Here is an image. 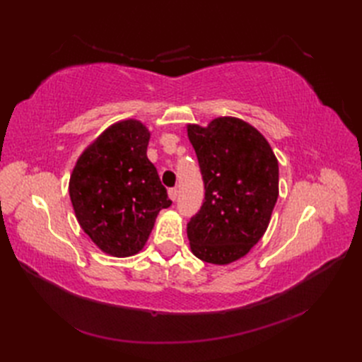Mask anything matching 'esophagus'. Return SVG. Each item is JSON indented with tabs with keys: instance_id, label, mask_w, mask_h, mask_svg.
Instances as JSON below:
<instances>
[{
	"instance_id": "esophagus-1",
	"label": "esophagus",
	"mask_w": 362,
	"mask_h": 362,
	"mask_svg": "<svg viewBox=\"0 0 362 362\" xmlns=\"http://www.w3.org/2000/svg\"><path fill=\"white\" fill-rule=\"evenodd\" d=\"M169 198L172 199V201H177V198H178V189L177 187H173V189H169Z\"/></svg>"
}]
</instances>
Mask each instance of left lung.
Listing matches in <instances>:
<instances>
[{"label":"left lung","mask_w":362,"mask_h":362,"mask_svg":"<svg viewBox=\"0 0 362 362\" xmlns=\"http://www.w3.org/2000/svg\"><path fill=\"white\" fill-rule=\"evenodd\" d=\"M187 133L205 189L187 223L190 247L202 261L229 264L266 233L278 199V160L262 134L235 117L189 125Z\"/></svg>","instance_id":"1"}]
</instances>
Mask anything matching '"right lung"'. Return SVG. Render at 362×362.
<instances>
[{
	"instance_id": "1",
	"label": "right lung",
	"mask_w": 362,
	"mask_h": 362,
	"mask_svg": "<svg viewBox=\"0 0 362 362\" xmlns=\"http://www.w3.org/2000/svg\"><path fill=\"white\" fill-rule=\"evenodd\" d=\"M149 131L134 119L107 128L76 161L69 196L83 231L113 257L145 246L163 208L172 205L148 160Z\"/></svg>"
}]
</instances>
